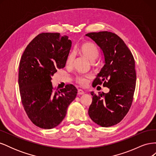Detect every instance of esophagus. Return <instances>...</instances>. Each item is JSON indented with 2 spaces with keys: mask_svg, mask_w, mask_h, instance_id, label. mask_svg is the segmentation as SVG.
Instances as JSON below:
<instances>
[{
  "mask_svg": "<svg viewBox=\"0 0 156 156\" xmlns=\"http://www.w3.org/2000/svg\"><path fill=\"white\" fill-rule=\"evenodd\" d=\"M78 95H83V94H84V92L81 89H79L78 90Z\"/></svg>",
  "mask_w": 156,
  "mask_h": 156,
  "instance_id": "obj_1",
  "label": "esophagus"
}]
</instances>
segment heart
Segmentation results:
<instances>
[{
	"label": "heart",
	"instance_id": "b5f03b06",
	"mask_svg": "<svg viewBox=\"0 0 156 156\" xmlns=\"http://www.w3.org/2000/svg\"><path fill=\"white\" fill-rule=\"evenodd\" d=\"M77 51L80 54L87 58L90 62H94L99 55V51L96 45L93 43H91V42H84V43H83L79 47ZM73 60L74 54L73 53H70L67 56L66 64L67 66H71L72 64ZM90 78V75H79V76H77L76 78H75V81L78 84H81L82 86H84L87 84L88 80Z\"/></svg>",
	"mask_w": 156,
	"mask_h": 156
}]
</instances>
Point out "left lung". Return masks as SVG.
<instances>
[{
    "label": "left lung",
    "instance_id": "1",
    "mask_svg": "<svg viewBox=\"0 0 156 156\" xmlns=\"http://www.w3.org/2000/svg\"><path fill=\"white\" fill-rule=\"evenodd\" d=\"M103 51L104 66L93 81L92 86L103 84L108 93L91 92L92 102L88 115L97 124L110 127L117 124L128 112L136 86L135 60L124 41L115 33L107 31L86 34Z\"/></svg>",
    "mask_w": 156,
    "mask_h": 156
}]
</instances>
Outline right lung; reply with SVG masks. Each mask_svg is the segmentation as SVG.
Instances as JSON below:
<instances>
[{
	"instance_id": "1",
	"label": "right lung",
	"mask_w": 156,
	"mask_h": 156,
	"mask_svg": "<svg viewBox=\"0 0 156 156\" xmlns=\"http://www.w3.org/2000/svg\"><path fill=\"white\" fill-rule=\"evenodd\" d=\"M72 41L59 33H41L27 45L21 56L18 83L21 102L33 124L52 129L64 119L77 90L67 84L55 90L51 77L65 67Z\"/></svg>"
}]
</instances>
